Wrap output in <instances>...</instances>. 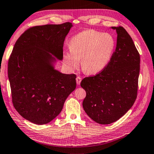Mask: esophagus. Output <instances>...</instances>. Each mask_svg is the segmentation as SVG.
<instances>
[{
    "mask_svg": "<svg viewBox=\"0 0 154 154\" xmlns=\"http://www.w3.org/2000/svg\"><path fill=\"white\" fill-rule=\"evenodd\" d=\"M81 77H77V78H76V81H77V85H80V83H81Z\"/></svg>",
    "mask_w": 154,
    "mask_h": 154,
    "instance_id": "1",
    "label": "esophagus"
}]
</instances>
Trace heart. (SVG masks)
Wrapping results in <instances>:
<instances>
[{
	"label": "heart",
	"mask_w": 154,
	"mask_h": 154,
	"mask_svg": "<svg viewBox=\"0 0 154 154\" xmlns=\"http://www.w3.org/2000/svg\"><path fill=\"white\" fill-rule=\"evenodd\" d=\"M116 47L112 35L93 29L85 30L75 35L69 41V52L63 54V60L69 69L78 68L79 60L85 73H98L110 61Z\"/></svg>",
	"instance_id": "b5f03b06"
}]
</instances>
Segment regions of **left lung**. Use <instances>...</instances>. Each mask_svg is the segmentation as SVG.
<instances>
[{"mask_svg":"<svg viewBox=\"0 0 154 154\" xmlns=\"http://www.w3.org/2000/svg\"><path fill=\"white\" fill-rule=\"evenodd\" d=\"M117 33V46L108 65L101 72L84 78L86 91L83 107L95 122L112 123L123 116L137 99L140 54L125 29L112 27Z\"/></svg>","mask_w":154,"mask_h":154,"instance_id":"left-lung-1","label":"left lung"}]
</instances>
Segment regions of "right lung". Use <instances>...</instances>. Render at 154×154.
<instances>
[{
	"label": "right lung",
	"instance_id": "add662e5",
	"mask_svg": "<svg viewBox=\"0 0 154 154\" xmlns=\"http://www.w3.org/2000/svg\"><path fill=\"white\" fill-rule=\"evenodd\" d=\"M71 27L69 22L31 27L14 45L8 63L12 103L31 123L51 122L76 88V75L54 69L56 59L50 54L62 60L63 42Z\"/></svg>",
	"mask_w": 154,
	"mask_h": 154
}]
</instances>
